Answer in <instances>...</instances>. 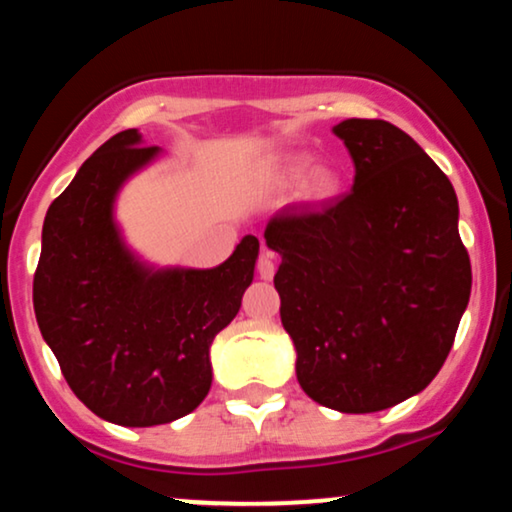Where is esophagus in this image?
<instances>
[{
  "instance_id": "1",
  "label": "esophagus",
  "mask_w": 512,
  "mask_h": 512,
  "mask_svg": "<svg viewBox=\"0 0 512 512\" xmlns=\"http://www.w3.org/2000/svg\"><path fill=\"white\" fill-rule=\"evenodd\" d=\"M257 274L262 276V279H272V276L276 274V260L272 252H262L260 260H257Z\"/></svg>"
}]
</instances>
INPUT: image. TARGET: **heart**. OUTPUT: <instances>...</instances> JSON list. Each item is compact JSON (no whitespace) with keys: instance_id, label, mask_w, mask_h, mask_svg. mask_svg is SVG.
<instances>
[{"instance_id":"heart-1","label":"heart","mask_w":512,"mask_h":512,"mask_svg":"<svg viewBox=\"0 0 512 512\" xmlns=\"http://www.w3.org/2000/svg\"><path fill=\"white\" fill-rule=\"evenodd\" d=\"M308 166H310L308 156L286 158V163L281 166V178L289 180V182L298 180L305 170H308ZM339 185H342V180H339V175L334 173L332 168L317 166L310 170L308 175H305L303 192H305V197H310V199H330L339 192Z\"/></svg>"}]
</instances>
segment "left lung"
I'll use <instances>...</instances> for the list:
<instances>
[{
    "mask_svg": "<svg viewBox=\"0 0 512 512\" xmlns=\"http://www.w3.org/2000/svg\"><path fill=\"white\" fill-rule=\"evenodd\" d=\"M334 134L354 158L351 192L320 211L281 209L264 240L281 255L274 286L303 392L370 414L421 392L443 368L472 264L448 175L407 132L351 117Z\"/></svg>",
    "mask_w": 512,
    "mask_h": 512,
    "instance_id": "8db88e82",
    "label": "left lung"
}]
</instances>
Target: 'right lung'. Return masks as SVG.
I'll return each mask as SVG.
<instances>
[{"mask_svg":"<svg viewBox=\"0 0 512 512\" xmlns=\"http://www.w3.org/2000/svg\"><path fill=\"white\" fill-rule=\"evenodd\" d=\"M158 154L137 129L105 142L50 204L33 308L64 380L120 426L170 424L211 387L209 346L240 310L260 240L214 269H149L113 221L117 190Z\"/></svg>","mask_w":512,"mask_h":512,"instance_id":"obj_1","label":"right lung"}]
</instances>
